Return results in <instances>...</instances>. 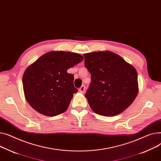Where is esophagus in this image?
I'll list each match as a JSON object with an SVG mask.
<instances>
[{
	"label": "esophagus",
	"mask_w": 161,
	"mask_h": 161,
	"mask_svg": "<svg viewBox=\"0 0 161 161\" xmlns=\"http://www.w3.org/2000/svg\"><path fill=\"white\" fill-rule=\"evenodd\" d=\"M79 91L81 93H84L85 91V85H82V86L79 89Z\"/></svg>",
	"instance_id": "obj_1"
}]
</instances>
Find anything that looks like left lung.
<instances>
[{
    "instance_id": "1",
    "label": "left lung",
    "mask_w": 161,
    "mask_h": 161,
    "mask_svg": "<svg viewBox=\"0 0 161 161\" xmlns=\"http://www.w3.org/2000/svg\"><path fill=\"white\" fill-rule=\"evenodd\" d=\"M85 66L91 75L85 93L96 114L114 116L125 111L138 92L137 72L122 57L110 51L84 53Z\"/></svg>"
}]
</instances>
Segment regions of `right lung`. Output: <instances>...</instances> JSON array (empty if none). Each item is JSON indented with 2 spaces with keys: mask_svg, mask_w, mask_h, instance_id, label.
Returning a JSON list of instances; mask_svg holds the SVG:
<instances>
[{
  "mask_svg": "<svg viewBox=\"0 0 161 161\" xmlns=\"http://www.w3.org/2000/svg\"><path fill=\"white\" fill-rule=\"evenodd\" d=\"M83 60L77 53L51 51L29 65L23 77L25 98L32 108L48 116L65 112L73 94V74L67 70Z\"/></svg>",
  "mask_w": 161,
  "mask_h": 161,
  "instance_id": "add662e5",
  "label": "right lung"
}]
</instances>
